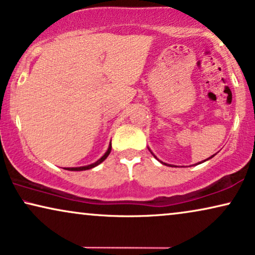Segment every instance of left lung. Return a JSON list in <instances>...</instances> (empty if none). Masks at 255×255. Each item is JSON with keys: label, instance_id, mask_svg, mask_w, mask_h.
I'll return each mask as SVG.
<instances>
[{"label": "left lung", "instance_id": "left-lung-1", "mask_svg": "<svg viewBox=\"0 0 255 255\" xmlns=\"http://www.w3.org/2000/svg\"><path fill=\"white\" fill-rule=\"evenodd\" d=\"M212 157H213V156H212ZM212 157H211V158H212ZM165 165H166V164H165Z\"/></svg>", "mask_w": 255, "mask_h": 255}]
</instances>
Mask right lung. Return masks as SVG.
<instances>
[{"label": "right lung", "mask_w": 255, "mask_h": 255, "mask_svg": "<svg viewBox=\"0 0 255 255\" xmlns=\"http://www.w3.org/2000/svg\"><path fill=\"white\" fill-rule=\"evenodd\" d=\"M110 152H111V144L109 145V148H108V151L105 152V154H104V156L102 157L101 159H99V160L96 161V163L91 164V165H88V166H82V167H70V168H67V170H70V171H83V170H89V168H92V167L97 166L98 164H101L102 161H104L105 159H107V157L109 156V154H110Z\"/></svg>", "instance_id": "obj_1"}]
</instances>
